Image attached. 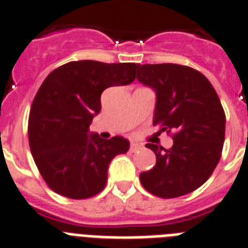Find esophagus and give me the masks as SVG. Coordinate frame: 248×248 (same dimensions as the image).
<instances>
[{"mask_svg":"<svg viewBox=\"0 0 248 248\" xmlns=\"http://www.w3.org/2000/svg\"><path fill=\"white\" fill-rule=\"evenodd\" d=\"M140 148H142V146H140L139 143L133 142L132 144H130V152H137V151H139Z\"/></svg>","mask_w":248,"mask_h":248,"instance_id":"1","label":"esophagus"}]
</instances>
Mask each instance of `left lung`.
Returning a JSON list of instances; mask_svg holds the SVG:
<instances>
[{"mask_svg":"<svg viewBox=\"0 0 248 248\" xmlns=\"http://www.w3.org/2000/svg\"><path fill=\"white\" fill-rule=\"evenodd\" d=\"M137 79L156 92L153 124L173 132L170 149L147 143L156 155L152 170L139 175L153 195L171 199L205 183L222 155L226 114L209 79L187 65L138 64Z\"/></svg>","mask_w":248,"mask_h":248,"instance_id":"1","label":"left lung"}]
</instances>
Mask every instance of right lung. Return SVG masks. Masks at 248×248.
<instances>
[{"instance_id": "right-lung-1", "label": "right lung", "mask_w": 248, "mask_h": 248, "mask_svg": "<svg viewBox=\"0 0 248 248\" xmlns=\"http://www.w3.org/2000/svg\"><path fill=\"white\" fill-rule=\"evenodd\" d=\"M136 63L77 61L48 75L32 101L29 143L46 185L69 199H87L104 190L111 159L126 153L123 137L90 133L101 110L102 91L136 79Z\"/></svg>"}]
</instances>
